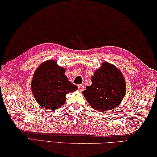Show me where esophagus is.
I'll return each mask as SVG.
<instances>
[{
    "mask_svg": "<svg viewBox=\"0 0 157 157\" xmlns=\"http://www.w3.org/2000/svg\"><path fill=\"white\" fill-rule=\"evenodd\" d=\"M78 88H79V90L82 91V90H84V86L83 84H79V85H78Z\"/></svg>",
    "mask_w": 157,
    "mask_h": 157,
    "instance_id": "esophagus-1",
    "label": "esophagus"
}]
</instances>
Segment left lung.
Instances as JSON below:
<instances>
[{
    "instance_id": "8db88e82",
    "label": "left lung",
    "mask_w": 157,
    "mask_h": 157,
    "mask_svg": "<svg viewBox=\"0 0 157 157\" xmlns=\"http://www.w3.org/2000/svg\"><path fill=\"white\" fill-rule=\"evenodd\" d=\"M92 84L83 94L94 109L100 112L110 110L120 104L126 95V82L117 68L105 62L91 78Z\"/></svg>"
}]
</instances>
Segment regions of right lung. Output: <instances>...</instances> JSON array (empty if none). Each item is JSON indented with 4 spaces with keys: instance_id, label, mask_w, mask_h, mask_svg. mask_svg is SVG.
I'll list each match as a JSON object with an SVG mask.
<instances>
[{
    "instance_id": "obj_1",
    "label": "right lung",
    "mask_w": 157,
    "mask_h": 157,
    "mask_svg": "<svg viewBox=\"0 0 157 157\" xmlns=\"http://www.w3.org/2000/svg\"><path fill=\"white\" fill-rule=\"evenodd\" d=\"M65 69L50 59L37 68L31 80V91L36 101L48 110L59 108L66 101L67 93L78 89L64 75Z\"/></svg>"
}]
</instances>
